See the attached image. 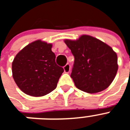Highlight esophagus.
I'll return each instance as SVG.
<instances>
[{
	"mask_svg": "<svg viewBox=\"0 0 130 130\" xmlns=\"http://www.w3.org/2000/svg\"><path fill=\"white\" fill-rule=\"evenodd\" d=\"M64 72H66V73L70 72V64H66V65L64 66Z\"/></svg>",
	"mask_w": 130,
	"mask_h": 130,
	"instance_id": "esophagus-1",
	"label": "esophagus"
}]
</instances>
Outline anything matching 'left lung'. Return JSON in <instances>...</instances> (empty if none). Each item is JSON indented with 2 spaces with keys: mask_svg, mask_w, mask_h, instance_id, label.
Returning a JSON list of instances; mask_svg holds the SVG:
<instances>
[{
  "mask_svg": "<svg viewBox=\"0 0 130 130\" xmlns=\"http://www.w3.org/2000/svg\"><path fill=\"white\" fill-rule=\"evenodd\" d=\"M64 42L74 58L70 76L75 86L90 93L106 89L118 70L117 56L112 48L88 35Z\"/></svg>",
  "mask_w": 130,
  "mask_h": 130,
  "instance_id": "1",
  "label": "left lung"
}]
</instances>
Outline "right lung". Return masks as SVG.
<instances>
[{"mask_svg": "<svg viewBox=\"0 0 130 130\" xmlns=\"http://www.w3.org/2000/svg\"><path fill=\"white\" fill-rule=\"evenodd\" d=\"M51 44L36 41L16 55L12 63L14 81L24 93L43 96L54 90L64 72L56 63Z\"/></svg>", "mask_w": 130, "mask_h": 130, "instance_id": "right-lung-1", "label": "right lung"}]
</instances>
